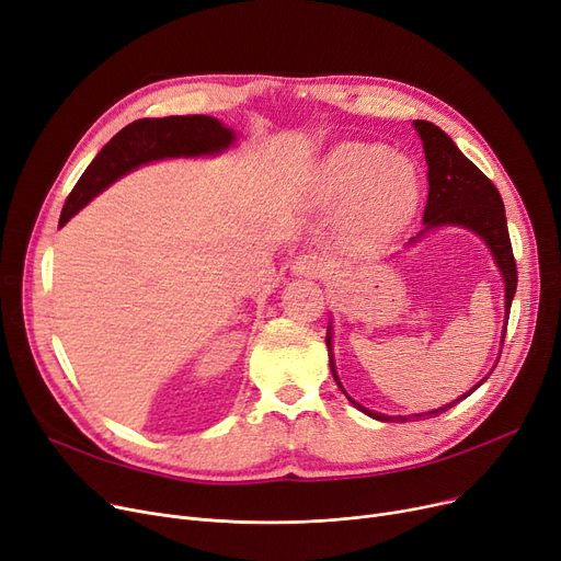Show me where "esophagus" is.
I'll list each match as a JSON object with an SVG mask.
<instances>
[{
	"label": "esophagus",
	"mask_w": 561,
	"mask_h": 561,
	"mask_svg": "<svg viewBox=\"0 0 561 561\" xmlns=\"http://www.w3.org/2000/svg\"><path fill=\"white\" fill-rule=\"evenodd\" d=\"M293 273L300 275V277H322L328 273V261L322 259L320 254H300L296 256V261H293Z\"/></svg>",
	"instance_id": "1"
}]
</instances>
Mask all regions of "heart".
<instances>
[{
  "mask_svg": "<svg viewBox=\"0 0 561 561\" xmlns=\"http://www.w3.org/2000/svg\"><path fill=\"white\" fill-rule=\"evenodd\" d=\"M316 193L322 202H352V233L381 241L416 214L421 172L414 161L381 142H343L322 161Z\"/></svg>",
  "mask_w": 561,
  "mask_h": 561,
  "instance_id": "heart-1",
  "label": "heart"
}]
</instances>
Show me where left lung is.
I'll return each instance as SVG.
<instances>
[{
	"label": "left lung",
	"instance_id": "1",
	"mask_svg": "<svg viewBox=\"0 0 561 561\" xmlns=\"http://www.w3.org/2000/svg\"><path fill=\"white\" fill-rule=\"evenodd\" d=\"M414 127L423 140V150H425V161H427V204H425V229L419 233L423 236L425 231L434 229V227H444V225H457V227H466L473 229L478 236L486 241L500 273H503L505 279V311L510 316L512 309V300L516 293V261H514V252H512V241H510V231H507V218H505V204L503 197H500L497 188L493 186V182L489 176L473 163L468 161L459 147L453 142V138L438 129L436 125L427 123V121H414ZM416 236V239H419ZM414 241V239H411ZM510 320V318H507ZM328 350H330V366L334 373L336 385L341 387V381L336 377L334 370V359H332V336L328 330ZM505 341V336H503ZM486 379V377H484ZM482 379V381H484ZM470 389L466 396L473 393L478 387ZM343 391V387H341ZM466 396H461L459 400H463ZM459 400L427 411V414H414V419H430V416H438L440 411H448L450 407H455ZM350 402L359 407L364 414L385 421V423H404L407 416H385V414H375V411L357 404L355 400L350 398Z\"/></svg>",
	"mask_w": 561,
	"mask_h": 561
}]
</instances>
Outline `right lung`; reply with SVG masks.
<instances>
[{"label":"right lung","instance_id":"add662e5","mask_svg":"<svg viewBox=\"0 0 561 561\" xmlns=\"http://www.w3.org/2000/svg\"><path fill=\"white\" fill-rule=\"evenodd\" d=\"M233 142V131L220 125L211 115H170V117H142L117 131L93 163L85 168L81 180L66 199L58 227H64L81 206L98 193L111 186L117 176L134 168L170 159V157H202L218 154Z\"/></svg>","mask_w":561,"mask_h":561}]
</instances>
